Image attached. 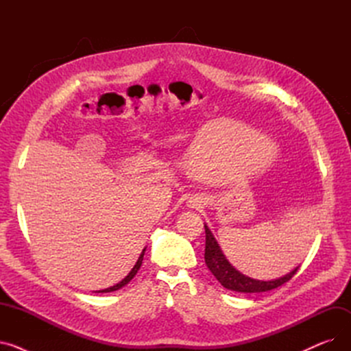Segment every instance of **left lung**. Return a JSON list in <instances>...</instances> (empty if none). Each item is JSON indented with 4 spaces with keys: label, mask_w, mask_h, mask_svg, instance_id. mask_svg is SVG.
<instances>
[{
    "label": "left lung",
    "mask_w": 351,
    "mask_h": 351,
    "mask_svg": "<svg viewBox=\"0 0 351 351\" xmlns=\"http://www.w3.org/2000/svg\"><path fill=\"white\" fill-rule=\"evenodd\" d=\"M205 233H206V245H205V263L208 269L212 271V274L219 280L225 289L239 293H261V291H269L276 287H279L289 282L299 267L290 271L289 274L283 276L280 279L263 282V280H256L252 278H247L243 273L236 270L225 257V254L220 250L216 239L213 237L209 228L205 225Z\"/></svg>",
    "instance_id": "obj_1"
}]
</instances>
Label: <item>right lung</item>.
Wrapping results in <instances>:
<instances>
[{
    "instance_id": "1",
    "label": "right lung",
    "mask_w": 351,
    "mask_h": 351,
    "mask_svg": "<svg viewBox=\"0 0 351 351\" xmlns=\"http://www.w3.org/2000/svg\"><path fill=\"white\" fill-rule=\"evenodd\" d=\"M143 254H145V249H143V252L141 253V256H139V259H138V262H136V265L134 266V269L129 271V274L126 276V278L122 280V282H119L118 285H115V286H112V287H108V289H104V290H99V293H109V291H115V290H119L121 287H123L125 285H128L129 282H131L132 279H134V276L138 273V270H139V267H141V265H142V261H143Z\"/></svg>"
}]
</instances>
